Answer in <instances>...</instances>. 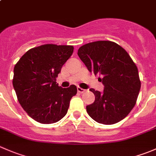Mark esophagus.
I'll list each match as a JSON object with an SVG mask.
<instances>
[{"label": "esophagus", "mask_w": 156, "mask_h": 156, "mask_svg": "<svg viewBox=\"0 0 156 156\" xmlns=\"http://www.w3.org/2000/svg\"><path fill=\"white\" fill-rule=\"evenodd\" d=\"M78 92L80 93V94H82V93L85 92V90L83 89V88H81V87H78Z\"/></svg>", "instance_id": "34e87169"}]
</instances>
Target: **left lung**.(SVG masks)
Listing matches in <instances>:
<instances>
[{"label": "left lung", "instance_id": "8db88e82", "mask_svg": "<svg viewBox=\"0 0 156 156\" xmlns=\"http://www.w3.org/2000/svg\"><path fill=\"white\" fill-rule=\"evenodd\" d=\"M78 55L90 72L103 76V93L90 89L95 100L86 107L88 115L103 125L125 119L134 107L141 87L137 67L127 52L115 42L98 41L81 46Z\"/></svg>", "mask_w": 156, "mask_h": 156}]
</instances>
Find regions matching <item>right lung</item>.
Segmentation results:
<instances>
[{
	"label": "right lung",
	"instance_id": "obj_1",
	"mask_svg": "<svg viewBox=\"0 0 156 156\" xmlns=\"http://www.w3.org/2000/svg\"><path fill=\"white\" fill-rule=\"evenodd\" d=\"M73 50L70 45H41L28 50L15 65L12 85L19 103L39 123L61 120L76 95V86L62 88L56 81Z\"/></svg>",
	"mask_w": 156,
	"mask_h": 156
}]
</instances>
